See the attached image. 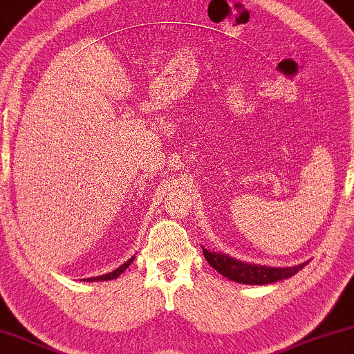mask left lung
<instances>
[{"label": "left lung", "mask_w": 354, "mask_h": 354, "mask_svg": "<svg viewBox=\"0 0 354 354\" xmlns=\"http://www.w3.org/2000/svg\"><path fill=\"white\" fill-rule=\"evenodd\" d=\"M203 257L208 261L213 270H216L220 274L227 277L229 281L239 283H248V286H265V283H272L283 281V279L292 277L298 271L303 270L308 265V261L300 263L297 266L290 268H271L261 266L255 263H245L236 258L229 257L227 253L221 252H210L203 247Z\"/></svg>", "instance_id": "1"}]
</instances>
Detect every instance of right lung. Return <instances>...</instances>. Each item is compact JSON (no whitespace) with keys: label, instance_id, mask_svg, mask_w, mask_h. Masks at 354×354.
Returning a JSON list of instances; mask_svg holds the SVG:
<instances>
[{"label":"right lung","instance_id":"add662e5","mask_svg":"<svg viewBox=\"0 0 354 354\" xmlns=\"http://www.w3.org/2000/svg\"><path fill=\"white\" fill-rule=\"evenodd\" d=\"M134 260V257L129 258L128 261L123 263L122 266H118L117 270H113L112 272H107V274H102V276H96V277H88V279H83V281H88V282H99V281H112V279H117L118 276L122 274L123 271L127 270V268L131 265V261Z\"/></svg>","mask_w":354,"mask_h":354}]
</instances>
